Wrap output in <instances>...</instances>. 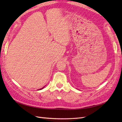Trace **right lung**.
Returning a JSON list of instances; mask_svg holds the SVG:
<instances>
[{"instance_id": "obj_1", "label": "right lung", "mask_w": 122, "mask_h": 122, "mask_svg": "<svg viewBox=\"0 0 122 122\" xmlns=\"http://www.w3.org/2000/svg\"><path fill=\"white\" fill-rule=\"evenodd\" d=\"M41 89H43V88H41ZM41 89H40V90H41Z\"/></svg>"}]
</instances>
